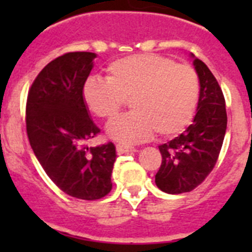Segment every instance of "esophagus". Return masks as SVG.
<instances>
[{
  "instance_id": "esophagus-1",
  "label": "esophagus",
  "mask_w": 252,
  "mask_h": 252,
  "mask_svg": "<svg viewBox=\"0 0 252 252\" xmlns=\"http://www.w3.org/2000/svg\"><path fill=\"white\" fill-rule=\"evenodd\" d=\"M117 154H128V153H136V149L130 148V146H124V145H117L116 146Z\"/></svg>"
}]
</instances>
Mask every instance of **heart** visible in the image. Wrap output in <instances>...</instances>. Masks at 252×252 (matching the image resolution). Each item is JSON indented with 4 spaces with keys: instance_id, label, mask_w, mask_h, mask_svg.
I'll return each instance as SVG.
<instances>
[{
    "instance_id": "heart-1",
    "label": "heart",
    "mask_w": 252,
    "mask_h": 252,
    "mask_svg": "<svg viewBox=\"0 0 252 252\" xmlns=\"http://www.w3.org/2000/svg\"><path fill=\"white\" fill-rule=\"evenodd\" d=\"M82 93L91 112L101 119L117 115L128 98L132 111L112 120L106 132L122 144H137L154 131L169 137L188 126L199 99V78L190 65L161 55H130L108 65L107 79L88 78Z\"/></svg>"
}]
</instances>
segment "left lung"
<instances>
[{"mask_svg":"<svg viewBox=\"0 0 252 252\" xmlns=\"http://www.w3.org/2000/svg\"><path fill=\"white\" fill-rule=\"evenodd\" d=\"M189 57L201 87L197 112L183 133L159 146L162 161L155 183L169 194L190 192L206 179L215 168L227 128L221 87L202 60Z\"/></svg>","mask_w":252,"mask_h":252,"instance_id":"1","label":"left lung"}]
</instances>
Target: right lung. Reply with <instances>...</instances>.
<instances>
[{"instance_id":"obj_1","label":"right lung","mask_w":252,"mask_h":252,"mask_svg":"<svg viewBox=\"0 0 252 252\" xmlns=\"http://www.w3.org/2000/svg\"><path fill=\"white\" fill-rule=\"evenodd\" d=\"M94 53H66L48 64L31 86L26 131L35 157L64 193L94 201L112 189L116 148L112 142L88 148L99 132L83 99V84Z\"/></svg>"}]
</instances>
